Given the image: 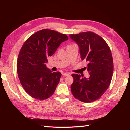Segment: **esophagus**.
<instances>
[{"instance_id":"1","label":"esophagus","mask_w":130,"mask_h":130,"mask_svg":"<svg viewBox=\"0 0 130 130\" xmlns=\"http://www.w3.org/2000/svg\"><path fill=\"white\" fill-rule=\"evenodd\" d=\"M62 75L64 76H68L69 75V74L68 73H64L62 74Z\"/></svg>"}]
</instances>
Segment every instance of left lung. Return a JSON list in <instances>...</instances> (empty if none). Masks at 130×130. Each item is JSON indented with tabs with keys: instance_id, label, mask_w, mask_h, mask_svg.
I'll return each instance as SVG.
<instances>
[{
	"instance_id": "8db88e82",
	"label": "left lung",
	"mask_w": 130,
	"mask_h": 130,
	"mask_svg": "<svg viewBox=\"0 0 130 130\" xmlns=\"http://www.w3.org/2000/svg\"><path fill=\"white\" fill-rule=\"evenodd\" d=\"M69 37L78 45L81 60L87 62L90 75L87 78L73 74L71 91L76 99L91 103L103 95L111 83L113 73L111 51L104 39L94 32L71 34Z\"/></svg>"
}]
</instances>
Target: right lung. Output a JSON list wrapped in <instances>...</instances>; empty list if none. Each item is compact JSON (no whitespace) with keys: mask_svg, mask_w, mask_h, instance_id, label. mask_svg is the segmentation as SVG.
<instances>
[{"mask_svg":"<svg viewBox=\"0 0 130 130\" xmlns=\"http://www.w3.org/2000/svg\"><path fill=\"white\" fill-rule=\"evenodd\" d=\"M68 38L65 34L44 29L35 33L23 45L17 59L19 81L29 95L44 100L54 94L61 76L45 64L62 42Z\"/></svg>","mask_w":130,"mask_h":130,"instance_id":"1","label":"right lung"}]
</instances>
